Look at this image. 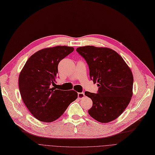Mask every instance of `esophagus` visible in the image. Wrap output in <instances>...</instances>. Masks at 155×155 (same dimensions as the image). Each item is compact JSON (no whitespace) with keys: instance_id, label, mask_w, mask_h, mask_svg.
Masks as SVG:
<instances>
[{"instance_id":"34e87169","label":"esophagus","mask_w":155,"mask_h":155,"mask_svg":"<svg viewBox=\"0 0 155 155\" xmlns=\"http://www.w3.org/2000/svg\"><path fill=\"white\" fill-rule=\"evenodd\" d=\"M85 96V94L84 92H81V93H78V99H81L82 98H83V97Z\"/></svg>"}]
</instances>
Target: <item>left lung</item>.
<instances>
[{
    "label": "left lung",
    "instance_id": "left-lung-1",
    "mask_svg": "<svg viewBox=\"0 0 155 155\" xmlns=\"http://www.w3.org/2000/svg\"><path fill=\"white\" fill-rule=\"evenodd\" d=\"M76 50L87 61L91 79L98 83L97 94L85 92L93 102L89 115L102 123L114 120L124 111L133 96L131 69L112 49L85 46Z\"/></svg>",
    "mask_w": 155,
    "mask_h": 155
}]
</instances>
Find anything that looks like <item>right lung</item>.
I'll use <instances>...</instances> for the list:
<instances>
[{"label": "right lung", "instance_id": "add662e5", "mask_svg": "<svg viewBox=\"0 0 155 155\" xmlns=\"http://www.w3.org/2000/svg\"><path fill=\"white\" fill-rule=\"evenodd\" d=\"M74 50L73 47L57 46L45 48L28 60L19 77L22 99L35 118L45 123L58 119L78 97L75 91L52 87L56 82L60 61Z\"/></svg>", "mask_w": 155, "mask_h": 155}]
</instances>
